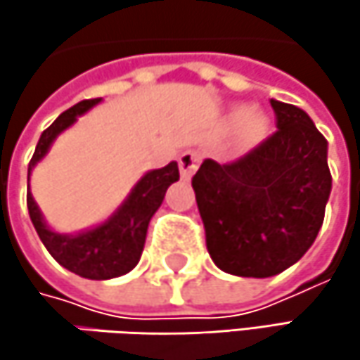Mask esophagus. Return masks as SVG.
<instances>
[{"instance_id":"esophagus-1","label":"esophagus","mask_w":360,"mask_h":360,"mask_svg":"<svg viewBox=\"0 0 360 360\" xmlns=\"http://www.w3.org/2000/svg\"><path fill=\"white\" fill-rule=\"evenodd\" d=\"M200 158H202V154H200L198 150H185V152L181 154L179 171L183 179H189V177L195 173V169H198V165H200Z\"/></svg>"}]
</instances>
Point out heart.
Instances as JSON below:
<instances>
[{
  "label": "heart",
  "mask_w": 360,
  "mask_h": 360,
  "mask_svg": "<svg viewBox=\"0 0 360 360\" xmlns=\"http://www.w3.org/2000/svg\"><path fill=\"white\" fill-rule=\"evenodd\" d=\"M231 118L238 122V135L244 143L258 141L269 127V118L260 108H233Z\"/></svg>",
  "instance_id": "heart-1"
}]
</instances>
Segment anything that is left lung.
<instances>
[{
  "mask_svg": "<svg viewBox=\"0 0 360 360\" xmlns=\"http://www.w3.org/2000/svg\"><path fill=\"white\" fill-rule=\"evenodd\" d=\"M275 133L233 162L204 160L191 185L214 264L271 277L309 250L331 191L327 139L304 110L271 100Z\"/></svg>",
  "mask_w": 360,
  "mask_h": 360,
  "instance_id": "1",
  "label": "left lung"
}]
</instances>
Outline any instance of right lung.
<instances>
[{"label":"right lung","instance_id":"right-lung-1","mask_svg":"<svg viewBox=\"0 0 360 360\" xmlns=\"http://www.w3.org/2000/svg\"><path fill=\"white\" fill-rule=\"evenodd\" d=\"M100 98L96 100H83L75 104L72 108L62 112L39 137L35 154L29 162V177L37 162L47 154L51 141L70 127L79 114L87 112L96 106ZM179 181V167L177 162H171L162 169L146 173L141 181L133 187L131 195L124 200V204L110 217L106 223H102L96 229L83 231L79 236H60L53 233L45 223L37 208L31 191H27V206L31 221L35 225L37 236L41 238L47 252L68 271L87 277V279H112L129 273L141 258L146 233L150 219L158 210V206L165 200V193L171 183Z\"/></svg>","mask_w":360,"mask_h":360}]
</instances>
